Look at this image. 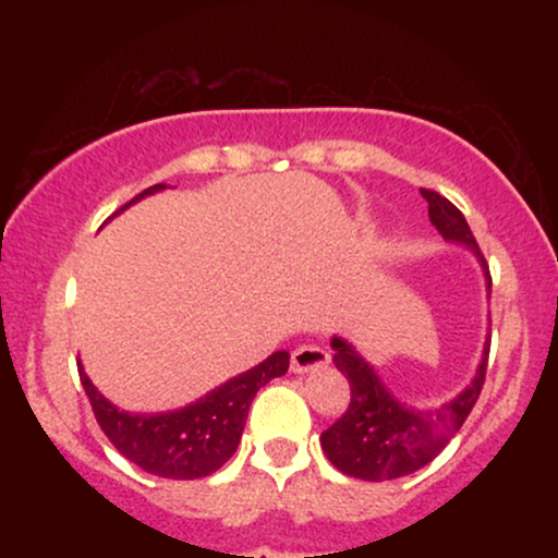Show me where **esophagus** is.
Returning <instances> with one entry per match:
<instances>
[{
	"mask_svg": "<svg viewBox=\"0 0 558 558\" xmlns=\"http://www.w3.org/2000/svg\"><path fill=\"white\" fill-rule=\"evenodd\" d=\"M330 362V351L323 349V345L315 343H304L299 349H293L291 354V369L293 373H310V369L325 367Z\"/></svg>",
	"mask_w": 558,
	"mask_h": 558,
	"instance_id": "1",
	"label": "esophagus"
}]
</instances>
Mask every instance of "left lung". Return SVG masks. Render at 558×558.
<instances>
[{
	"label": "left lung",
	"mask_w": 558,
	"mask_h": 558,
	"mask_svg": "<svg viewBox=\"0 0 558 558\" xmlns=\"http://www.w3.org/2000/svg\"><path fill=\"white\" fill-rule=\"evenodd\" d=\"M422 196L427 198V213H430L433 226L444 233V239L470 246L488 270L464 215L438 191L422 189ZM332 349H336L332 362L349 380L351 399L341 417L319 435V444L336 470L349 477L369 480V483L412 475L444 451L480 399L490 354L488 343L477 377L462 396L433 412H412L390 399L373 367L349 343L332 338Z\"/></svg>",
	"instance_id": "left-lung-1"
}]
</instances>
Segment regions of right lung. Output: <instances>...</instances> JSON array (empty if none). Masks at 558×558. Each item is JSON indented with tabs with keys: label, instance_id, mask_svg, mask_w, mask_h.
I'll return each instance as SVG.
<instances>
[{
	"label": "right lung",
	"instance_id": "obj_1",
	"mask_svg": "<svg viewBox=\"0 0 558 558\" xmlns=\"http://www.w3.org/2000/svg\"><path fill=\"white\" fill-rule=\"evenodd\" d=\"M159 189L165 185H151L128 204L146 194H155ZM128 204L120 209H125ZM286 369L288 351H275L257 367L228 380L226 386L207 393L202 401L191 403L181 412L151 414V417L120 412L92 386L83 369H78V375L101 433L110 438V444L128 462L157 477L198 480L213 475L233 457L252 399L272 377L286 375Z\"/></svg>",
	"mask_w": 558,
	"mask_h": 558
}]
</instances>
